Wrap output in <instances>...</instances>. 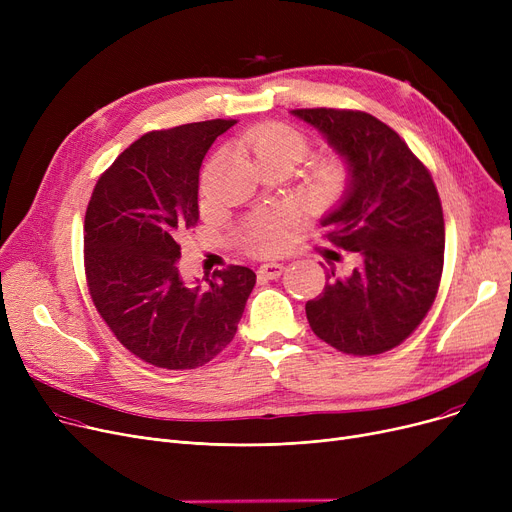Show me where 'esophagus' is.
Wrapping results in <instances>:
<instances>
[{"label": "esophagus", "mask_w": 512, "mask_h": 512, "mask_svg": "<svg viewBox=\"0 0 512 512\" xmlns=\"http://www.w3.org/2000/svg\"><path fill=\"white\" fill-rule=\"evenodd\" d=\"M284 272V265L282 263H276V261H270V263H263L259 265V276L265 278V280H276L278 276H282Z\"/></svg>", "instance_id": "obj_1"}]
</instances>
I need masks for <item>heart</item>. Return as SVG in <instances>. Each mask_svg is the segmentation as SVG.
<instances>
[{
    "label": "heart",
    "instance_id": "heart-1",
    "mask_svg": "<svg viewBox=\"0 0 512 512\" xmlns=\"http://www.w3.org/2000/svg\"><path fill=\"white\" fill-rule=\"evenodd\" d=\"M245 145L257 159V164L286 159L294 166L307 155L309 149L305 134L282 122H267L253 128L245 137ZM315 182L324 193H336L344 182V166L340 161H326L315 170ZM292 224L294 211L290 209L259 211L240 232L242 247L259 255L276 253L288 242Z\"/></svg>",
    "mask_w": 512,
    "mask_h": 512
}]
</instances>
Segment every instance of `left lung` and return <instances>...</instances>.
<instances>
[{
  "label": "left lung",
  "mask_w": 512,
  "mask_h": 512,
  "mask_svg": "<svg viewBox=\"0 0 512 512\" xmlns=\"http://www.w3.org/2000/svg\"><path fill=\"white\" fill-rule=\"evenodd\" d=\"M344 159L340 203L321 218L328 240L359 257L348 276L328 270L307 301L317 338L369 357L409 338L432 309L444 265V215L436 184L409 145L365 112L292 110Z\"/></svg>",
  "instance_id": "left-lung-1"
}]
</instances>
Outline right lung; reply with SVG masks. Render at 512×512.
<instances>
[{
	"instance_id": "right-lung-1",
	"label": "right lung",
	"mask_w": 512,
	"mask_h": 512,
	"mask_svg": "<svg viewBox=\"0 0 512 512\" xmlns=\"http://www.w3.org/2000/svg\"><path fill=\"white\" fill-rule=\"evenodd\" d=\"M236 120L147 132L97 180L85 215V274L103 321L128 351L195 369L232 342L255 272L230 265L188 284L178 238L199 222V170Z\"/></svg>"
}]
</instances>
